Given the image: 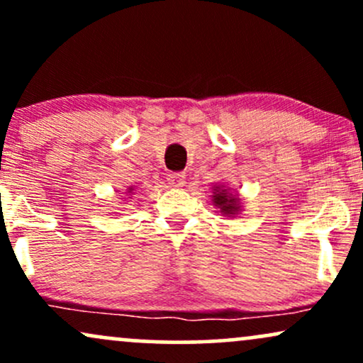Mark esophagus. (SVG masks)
Returning a JSON list of instances; mask_svg holds the SVG:
<instances>
[{
	"label": "esophagus",
	"mask_w": 363,
	"mask_h": 363,
	"mask_svg": "<svg viewBox=\"0 0 363 363\" xmlns=\"http://www.w3.org/2000/svg\"><path fill=\"white\" fill-rule=\"evenodd\" d=\"M167 181H169L170 186L182 187V186H184V182H186V174L184 172H172V174H169Z\"/></svg>",
	"instance_id": "34e87169"
}]
</instances>
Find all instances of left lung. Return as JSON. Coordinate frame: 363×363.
Returning a JSON list of instances; mask_svg holds the SVG:
<instances>
[{
  "label": "left lung",
  "mask_w": 363,
  "mask_h": 363,
  "mask_svg": "<svg viewBox=\"0 0 363 363\" xmlns=\"http://www.w3.org/2000/svg\"><path fill=\"white\" fill-rule=\"evenodd\" d=\"M213 199H215V205L218 206L220 210L223 211V213L232 215L235 211V208H237L235 206V199L234 198H228V196L225 194V191H216L215 196H213Z\"/></svg>",
  "instance_id": "1"
}]
</instances>
